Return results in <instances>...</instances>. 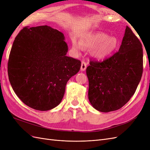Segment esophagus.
<instances>
[{"instance_id": "obj_1", "label": "esophagus", "mask_w": 150, "mask_h": 150, "mask_svg": "<svg viewBox=\"0 0 150 150\" xmlns=\"http://www.w3.org/2000/svg\"><path fill=\"white\" fill-rule=\"evenodd\" d=\"M86 62H85V61H82L81 62V71H85L86 70Z\"/></svg>"}]
</instances>
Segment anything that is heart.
I'll list each match as a JSON object with an SVG mask.
<instances>
[{
  "instance_id": "heart-1",
  "label": "heart",
  "mask_w": 150,
  "mask_h": 150,
  "mask_svg": "<svg viewBox=\"0 0 150 150\" xmlns=\"http://www.w3.org/2000/svg\"><path fill=\"white\" fill-rule=\"evenodd\" d=\"M117 46V41L115 38L103 33H90L81 36L79 42L76 40L72 42V47L77 52L83 48L92 49V54L98 59H103L110 56Z\"/></svg>"
}]
</instances>
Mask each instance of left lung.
Returning <instances> with one entry per match:
<instances>
[{
	"mask_svg": "<svg viewBox=\"0 0 150 150\" xmlns=\"http://www.w3.org/2000/svg\"><path fill=\"white\" fill-rule=\"evenodd\" d=\"M143 57L142 43L126 26L118 52L101 62L90 61L86 74L88 98L94 108L108 112L129 101L142 78Z\"/></svg>",
	"mask_w": 150,
	"mask_h": 150,
	"instance_id": "8db88e82",
	"label": "left lung"
}]
</instances>
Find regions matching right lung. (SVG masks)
<instances>
[{
  "label": "right lung",
  "instance_id": "right-lung-1",
  "mask_svg": "<svg viewBox=\"0 0 150 150\" xmlns=\"http://www.w3.org/2000/svg\"><path fill=\"white\" fill-rule=\"evenodd\" d=\"M67 51L64 34L51 27H25L17 34L7 71L13 90L27 106L47 111L61 102L67 82L81 65L66 56Z\"/></svg>",
  "mask_w": 150,
  "mask_h": 150
}]
</instances>
